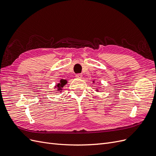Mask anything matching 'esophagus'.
Here are the masks:
<instances>
[{
  "mask_svg": "<svg viewBox=\"0 0 156 156\" xmlns=\"http://www.w3.org/2000/svg\"><path fill=\"white\" fill-rule=\"evenodd\" d=\"M82 76L83 75L81 73H77L76 75H75V77H76L77 78H81Z\"/></svg>",
  "mask_w": 156,
  "mask_h": 156,
  "instance_id": "34e87169",
  "label": "esophagus"
}]
</instances>
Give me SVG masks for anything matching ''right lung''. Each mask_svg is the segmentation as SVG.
I'll use <instances>...</instances> for the list:
<instances>
[{
	"label": "right lung",
	"instance_id": "right-lung-1",
	"mask_svg": "<svg viewBox=\"0 0 156 156\" xmlns=\"http://www.w3.org/2000/svg\"><path fill=\"white\" fill-rule=\"evenodd\" d=\"M66 80H64V79H62L60 81V83L59 84H58L57 85H56V87H57L58 91L59 90H62V88H63L64 85H65V84H66Z\"/></svg>",
	"mask_w": 156,
	"mask_h": 156
}]
</instances>
